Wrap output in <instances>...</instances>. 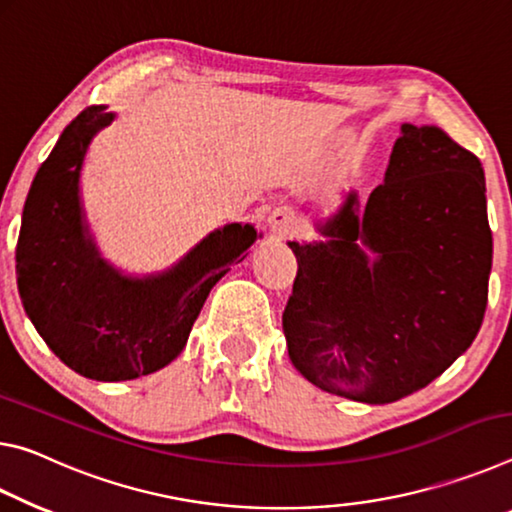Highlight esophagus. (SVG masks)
<instances>
[{
    "label": "esophagus",
    "instance_id": "obj_1",
    "mask_svg": "<svg viewBox=\"0 0 512 512\" xmlns=\"http://www.w3.org/2000/svg\"><path fill=\"white\" fill-rule=\"evenodd\" d=\"M270 226L274 233H279V236H288L292 231V215L288 211H283V208H279V211H274L270 215Z\"/></svg>",
    "mask_w": 512,
    "mask_h": 512
}]
</instances>
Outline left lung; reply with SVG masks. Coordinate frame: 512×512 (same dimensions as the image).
I'll return each instance as SVG.
<instances>
[{
  "label": "left lung",
  "mask_w": 512,
  "mask_h": 512,
  "mask_svg": "<svg viewBox=\"0 0 512 512\" xmlns=\"http://www.w3.org/2000/svg\"><path fill=\"white\" fill-rule=\"evenodd\" d=\"M317 229L329 240L288 242L299 270L283 311L288 354L306 381L390 404L472 345L492 267L485 177L440 127L401 124L363 211L349 192Z\"/></svg>",
  "instance_id": "1"
}]
</instances>
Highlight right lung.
<instances>
[{"mask_svg":"<svg viewBox=\"0 0 512 512\" xmlns=\"http://www.w3.org/2000/svg\"><path fill=\"white\" fill-rule=\"evenodd\" d=\"M115 120L88 106L40 165L15 249L24 311L47 347L92 381H129L161 370L186 347L208 292L247 256L258 233L226 224L172 270L133 279L108 265L88 236L79 177L90 140Z\"/></svg>","mask_w":512,"mask_h":512,"instance_id":"add662e5","label":"right lung"}]
</instances>
